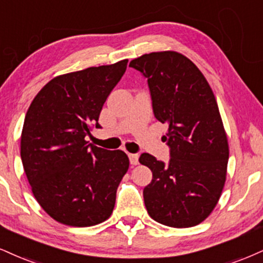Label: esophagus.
<instances>
[{"instance_id": "1", "label": "esophagus", "mask_w": 263, "mask_h": 263, "mask_svg": "<svg viewBox=\"0 0 263 263\" xmlns=\"http://www.w3.org/2000/svg\"><path fill=\"white\" fill-rule=\"evenodd\" d=\"M128 158H129V163H131L132 165H137V164H138V158H140V156H138V154L129 153L128 154Z\"/></svg>"}]
</instances>
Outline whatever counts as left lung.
Listing matches in <instances>:
<instances>
[{"label": "left lung", "mask_w": 263, "mask_h": 263, "mask_svg": "<svg viewBox=\"0 0 263 263\" xmlns=\"http://www.w3.org/2000/svg\"><path fill=\"white\" fill-rule=\"evenodd\" d=\"M129 66L147 78L154 116L167 125L169 163L140 157L153 173L143 190L148 214L167 227L197 226L217 205L227 178L229 145L216 97L197 66L176 51L145 53Z\"/></svg>", "instance_id": "1"}]
</instances>
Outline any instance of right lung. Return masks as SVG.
I'll list each match as a JSON object with an SVG mask.
<instances>
[{
	"instance_id": "1",
	"label": "right lung",
	"mask_w": 263,
	"mask_h": 263,
	"mask_svg": "<svg viewBox=\"0 0 263 263\" xmlns=\"http://www.w3.org/2000/svg\"><path fill=\"white\" fill-rule=\"evenodd\" d=\"M128 60L58 76L25 115L21 158L34 197L56 222L91 227L111 216L129 160L85 141Z\"/></svg>"
}]
</instances>
